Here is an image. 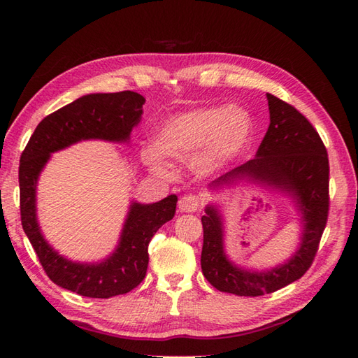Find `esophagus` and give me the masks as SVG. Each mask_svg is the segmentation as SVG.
Here are the masks:
<instances>
[{
  "mask_svg": "<svg viewBox=\"0 0 358 358\" xmlns=\"http://www.w3.org/2000/svg\"><path fill=\"white\" fill-rule=\"evenodd\" d=\"M201 206V199L195 194H186L180 199L178 208L181 212H196Z\"/></svg>",
  "mask_w": 358,
  "mask_h": 358,
  "instance_id": "obj_1",
  "label": "esophagus"
}]
</instances>
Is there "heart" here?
I'll use <instances>...</instances> for the list:
<instances>
[{
  "mask_svg": "<svg viewBox=\"0 0 358 358\" xmlns=\"http://www.w3.org/2000/svg\"><path fill=\"white\" fill-rule=\"evenodd\" d=\"M254 134L249 113L241 109H196L167 118L157 129L154 148L159 155L195 163L201 169H214L246 149ZM154 169L163 172L164 164L154 150L144 154Z\"/></svg>",
  "mask_w": 358,
  "mask_h": 358,
  "instance_id": "obj_1",
  "label": "heart"
}]
</instances>
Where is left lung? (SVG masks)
Segmentation results:
<instances>
[{
	"label": "left lung",
	"instance_id": "left-lung-1",
	"mask_svg": "<svg viewBox=\"0 0 358 358\" xmlns=\"http://www.w3.org/2000/svg\"><path fill=\"white\" fill-rule=\"evenodd\" d=\"M271 124L255 158L215 180L210 187L235 180H258L294 195L303 214V235L295 255L275 269L249 272L227 260L223 224L214 206L206 208L203 223L201 271L222 292L258 296L275 292L301 278L317 255L329 214V159L320 135L294 106L268 94Z\"/></svg>",
	"mask_w": 358,
	"mask_h": 358
}]
</instances>
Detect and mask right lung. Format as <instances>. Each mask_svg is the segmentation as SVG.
<instances>
[{
	"mask_svg": "<svg viewBox=\"0 0 358 358\" xmlns=\"http://www.w3.org/2000/svg\"><path fill=\"white\" fill-rule=\"evenodd\" d=\"M144 96L123 90L115 94H90L75 100L41 120L20 158L21 224L38 260L53 283L90 299L131 292L146 277L148 246L155 232L173 218L177 195L154 204L132 203L115 252L98 264H81L58 255L44 240L36 222V180L52 152L80 140L100 138L127 141L140 123Z\"/></svg>",
	"mask_w": 358,
	"mask_h": 358,
	"instance_id": "obj_1",
	"label": "right lung"
}]
</instances>
